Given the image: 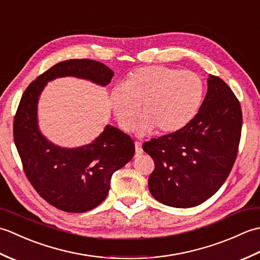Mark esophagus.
<instances>
[{
  "instance_id": "obj_1",
  "label": "esophagus",
  "mask_w": 260,
  "mask_h": 260,
  "mask_svg": "<svg viewBox=\"0 0 260 260\" xmlns=\"http://www.w3.org/2000/svg\"><path fill=\"white\" fill-rule=\"evenodd\" d=\"M135 152L137 155L143 153V148H142V143L141 142H135Z\"/></svg>"
}]
</instances>
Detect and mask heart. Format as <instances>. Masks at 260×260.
I'll return each mask as SVG.
<instances>
[{"mask_svg":"<svg viewBox=\"0 0 260 260\" xmlns=\"http://www.w3.org/2000/svg\"><path fill=\"white\" fill-rule=\"evenodd\" d=\"M204 97V81L194 71H182L167 66L140 67L127 77L124 85L114 88L112 106L119 126L144 135L157 128L159 133L181 129L194 118Z\"/></svg>","mask_w":260,"mask_h":260,"instance_id":"1","label":"heart"}]
</instances>
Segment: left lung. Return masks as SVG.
Returning <instances> with one entry per match:
<instances>
[{
	"label": "left lung",
	"mask_w": 260,
	"mask_h": 260,
	"mask_svg": "<svg viewBox=\"0 0 260 260\" xmlns=\"http://www.w3.org/2000/svg\"><path fill=\"white\" fill-rule=\"evenodd\" d=\"M241 106L231 88L210 75L204 101L189 124L143 144L155 169L151 194L163 204L190 208L212 197L227 180L239 150Z\"/></svg>",
	"instance_id": "obj_1"
}]
</instances>
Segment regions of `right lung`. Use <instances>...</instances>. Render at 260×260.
Segmentation results:
<instances>
[{
	"label": "right lung",
	"instance_id": "right-lung-1",
	"mask_svg": "<svg viewBox=\"0 0 260 260\" xmlns=\"http://www.w3.org/2000/svg\"><path fill=\"white\" fill-rule=\"evenodd\" d=\"M75 76L102 86L114 73L89 59H70L52 66L26 87L13 120V137L22 167L31 185L45 200L66 212L80 213L106 199L113 173L134 156L131 137L107 126L98 139L78 148H61L48 142L38 129L37 104L48 81Z\"/></svg>",
	"mask_w": 260,
	"mask_h": 260
}]
</instances>
